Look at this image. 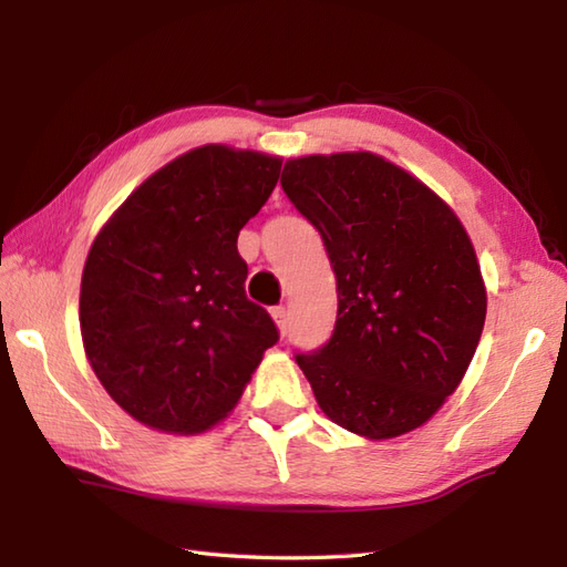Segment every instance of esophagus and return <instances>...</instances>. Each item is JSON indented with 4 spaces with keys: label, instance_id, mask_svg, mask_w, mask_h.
<instances>
[{
    "label": "esophagus",
    "instance_id": "esophagus-1",
    "mask_svg": "<svg viewBox=\"0 0 567 567\" xmlns=\"http://www.w3.org/2000/svg\"><path fill=\"white\" fill-rule=\"evenodd\" d=\"M270 315H272V319L277 323V329H280V333L285 336L287 333V309L282 305L280 307H272Z\"/></svg>",
    "mask_w": 567,
    "mask_h": 567
}]
</instances>
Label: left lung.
I'll use <instances>...</instances> for the list:
<instances>
[{
  "instance_id": "obj_1",
  "label": "left lung",
  "mask_w": 567,
  "mask_h": 567,
  "mask_svg": "<svg viewBox=\"0 0 567 567\" xmlns=\"http://www.w3.org/2000/svg\"><path fill=\"white\" fill-rule=\"evenodd\" d=\"M280 183L321 234L339 295L331 339L297 365L333 424L402 436L475 355L487 315L475 248L449 204L375 153L287 161Z\"/></svg>"
}]
</instances>
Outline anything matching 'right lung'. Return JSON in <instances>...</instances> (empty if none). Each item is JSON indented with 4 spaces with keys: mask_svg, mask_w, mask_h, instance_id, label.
Returning <instances> with one entry per match:
<instances>
[{
    "mask_svg": "<svg viewBox=\"0 0 567 567\" xmlns=\"http://www.w3.org/2000/svg\"><path fill=\"white\" fill-rule=\"evenodd\" d=\"M280 167L256 151L195 148L153 173L94 238L80 287L84 353L141 424L207 431L280 339L246 297L236 248Z\"/></svg>",
    "mask_w": 567,
    "mask_h": 567,
    "instance_id": "1",
    "label": "right lung"
}]
</instances>
